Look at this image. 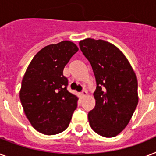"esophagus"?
<instances>
[{
    "label": "esophagus",
    "instance_id": "esophagus-1",
    "mask_svg": "<svg viewBox=\"0 0 156 156\" xmlns=\"http://www.w3.org/2000/svg\"><path fill=\"white\" fill-rule=\"evenodd\" d=\"M80 95H81V97H82V98H85L86 96L87 95V91L86 90H83V91L81 92Z\"/></svg>",
    "mask_w": 156,
    "mask_h": 156
}]
</instances>
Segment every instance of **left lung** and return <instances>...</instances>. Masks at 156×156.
<instances>
[{"mask_svg": "<svg viewBox=\"0 0 156 156\" xmlns=\"http://www.w3.org/2000/svg\"><path fill=\"white\" fill-rule=\"evenodd\" d=\"M96 80L95 106L88 121L95 133L112 138L130 121L138 103V79L128 59L115 45L102 40L79 42Z\"/></svg>", "mask_w": 156, "mask_h": 156, "instance_id": "left-lung-1", "label": "left lung"}]
</instances>
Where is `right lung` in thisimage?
<instances>
[{"label": "right lung", "instance_id": "add662e5", "mask_svg": "<svg viewBox=\"0 0 156 156\" xmlns=\"http://www.w3.org/2000/svg\"><path fill=\"white\" fill-rule=\"evenodd\" d=\"M78 51L68 40L48 45L33 57L23 76L21 103L30 125L43 134L63 132L77 108L78 97L66 89L63 69Z\"/></svg>", "mask_w": 156, "mask_h": 156}]
</instances>
